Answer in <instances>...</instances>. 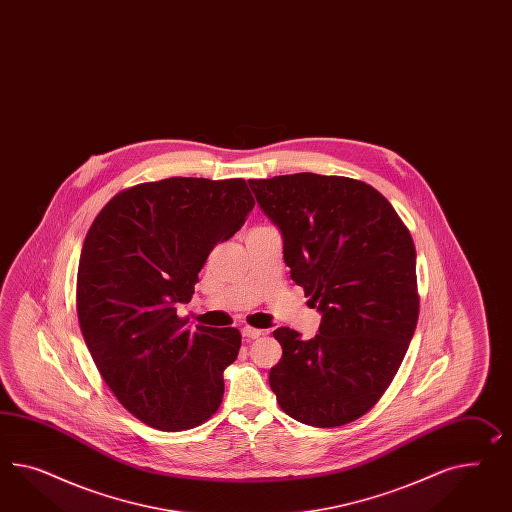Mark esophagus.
I'll list each match as a JSON object with an SVG mask.
<instances>
[{"instance_id": "1", "label": "esophagus", "mask_w": 512, "mask_h": 512, "mask_svg": "<svg viewBox=\"0 0 512 512\" xmlns=\"http://www.w3.org/2000/svg\"><path fill=\"white\" fill-rule=\"evenodd\" d=\"M242 335L251 341V339H259L263 335V330H257V328H251V326H244L242 328Z\"/></svg>"}]
</instances>
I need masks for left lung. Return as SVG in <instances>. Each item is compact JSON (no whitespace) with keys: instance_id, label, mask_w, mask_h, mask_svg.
I'll list each match as a JSON object with an SVG mask.
<instances>
[{"instance_id":"8db88e82","label":"left lung","mask_w":512,"mask_h":512,"mask_svg":"<svg viewBox=\"0 0 512 512\" xmlns=\"http://www.w3.org/2000/svg\"><path fill=\"white\" fill-rule=\"evenodd\" d=\"M248 184L281 233L292 281L322 315L309 341L291 328L274 332L283 358L270 387L292 419L341 427L384 395L414 337V240L361 180L296 173Z\"/></svg>"}]
</instances>
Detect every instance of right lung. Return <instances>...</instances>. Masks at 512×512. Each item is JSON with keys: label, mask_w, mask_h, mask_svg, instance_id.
Instances as JSON below:
<instances>
[{"label": "right lung", "mask_w": 512, "mask_h": 512, "mask_svg": "<svg viewBox=\"0 0 512 512\" xmlns=\"http://www.w3.org/2000/svg\"><path fill=\"white\" fill-rule=\"evenodd\" d=\"M253 205L246 180L171 177L115 195L85 236L76 285L85 345L113 395L154 429H194L220 408L240 332H192L177 309Z\"/></svg>", "instance_id": "1"}]
</instances>
